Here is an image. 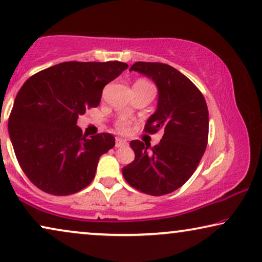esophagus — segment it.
<instances>
[{
  "label": "esophagus",
  "mask_w": 262,
  "mask_h": 262,
  "mask_svg": "<svg viewBox=\"0 0 262 262\" xmlns=\"http://www.w3.org/2000/svg\"><path fill=\"white\" fill-rule=\"evenodd\" d=\"M126 145V141L123 138H116V148H121V146H125Z\"/></svg>",
  "instance_id": "obj_1"
}]
</instances>
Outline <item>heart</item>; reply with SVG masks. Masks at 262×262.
I'll return each instance as SVG.
<instances>
[{
    "mask_svg": "<svg viewBox=\"0 0 262 262\" xmlns=\"http://www.w3.org/2000/svg\"><path fill=\"white\" fill-rule=\"evenodd\" d=\"M118 128H119V130H120L121 132H126L127 128H128L127 121H126V120H121V121H119V123H118Z\"/></svg>",
    "mask_w": 262,
    "mask_h": 262,
    "instance_id": "obj_1",
    "label": "heart"
}]
</instances>
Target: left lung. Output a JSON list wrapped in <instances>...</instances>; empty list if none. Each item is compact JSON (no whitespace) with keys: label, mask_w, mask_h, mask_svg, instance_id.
Listing matches in <instances>:
<instances>
[{"label":"left lung","mask_w":262,"mask_h":262,"mask_svg":"<svg viewBox=\"0 0 262 262\" xmlns=\"http://www.w3.org/2000/svg\"><path fill=\"white\" fill-rule=\"evenodd\" d=\"M130 71L152 80L159 91L156 111L145 132L162 130L163 137L151 148L131 141L135 161L123 168L128 185L150 195H163L180 188L198 167L209 137V111L198 88L180 71L163 63L137 62Z\"/></svg>","instance_id":"8db88e82"}]
</instances>
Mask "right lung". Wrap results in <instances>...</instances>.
<instances>
[{"mask_svg":"<svg viewBox=\"0 0 262 262\" xmlns=\"http://www.w3.org/2000/svg\"><path fill=\"white\" fill-rule=\"evenodd\" d=\"M128 66L121 62H66L25 82L9 117L16 159L32 184L49 194L68 195L93 181L100 156L112 149L111 134L91 138L78 116L98 107L102 89Z\"/></svg>","mask_w":262,"mask_h":262,"instance_id":"add662e5","label":"right lung"}]
</instances>
